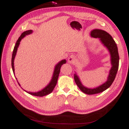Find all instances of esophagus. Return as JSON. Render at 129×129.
I'll return each mask as SVG.
<instances>
[{"instance_id": "esophagus-1", "label": "esophagus", "mask_w": 129, "mask_h": 129, "mask_svg": "<svg viewBox=\"0 0 129 129\" xmlns=\"http://www.w3.org/2000/svg\"><path fill=\"white\" fill-rule=\"evenodd\" d=\"M68 62L70 63H74L75 62V57L73 55H70L68 57Z\"/></svg>"}]
</instances>
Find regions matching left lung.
<instances>
[{
    "label": "left lung",
    "instance_id": "obj_1",
    "mask_svg": "<svg viewBox=\"0 0 129 129\" xmlns=\"http://www.w3.org/2000/svg\"><path fill=\"white\" fill-rule=\"evenodd\" d=\"M91 37L99 38L101 44L108 49L110 54V61L111 68L109 71L108 79L105 83L95 88H89L82 84L76 73L74 74V80L79 88L85 94L92 95L98 94L105 91L110 87L114 81L116 75L118 70L119 63V55L117 45L114 40L113 37L108 33L101 29H94L90 33Z\"/></svg>",
    "mask_w": 129,
    "mask_h": 129
}]
</instances>
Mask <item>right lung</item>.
<instances>
[{"instance_id": "right-lung-1", "label": "right lung", "mask_w": 129, "mask_h": 129, "mask_svg": "<svg viewBox=\"0 0 129 129\" xmlns=\"http://www.w3.org/2000/svg\"><path fill=\"white\" fill-rule=\"evenodd\" d=\"M33 33L32 30H26L25 31H24L22 34H21L20 37L19 38V39L18 40L16 41V43L15 44V45L14 48V50L13 52V54H12V69H13V72L14 74L15 75L14 73V59L15 55L16 54V51H17L18 50V48L19 47V44H20V42L21 40V39H23V38L25 37L26 35H28L31 34ZM67 60L64 59V60H62L61 61H59L57 64L55 65L54 68V70L53 72V76H52V78L51 79V80L50 81V83L47 85L42 90H41L40 91H39L38 92H30V91H27L26 90H24V91H26V92H28V94L34 95V96H44L47 95L53 91V90H54L55 86H56L57 81V79H58L59 77V75L60 72V68H61V67L62 66V64L66 63ZM16 80H17V79H16ZM18 81V80H17ZM18 84L19 85V86H20V84L18 83ZM23 89V88H22Z\"/></svg>"}]
</instances>
